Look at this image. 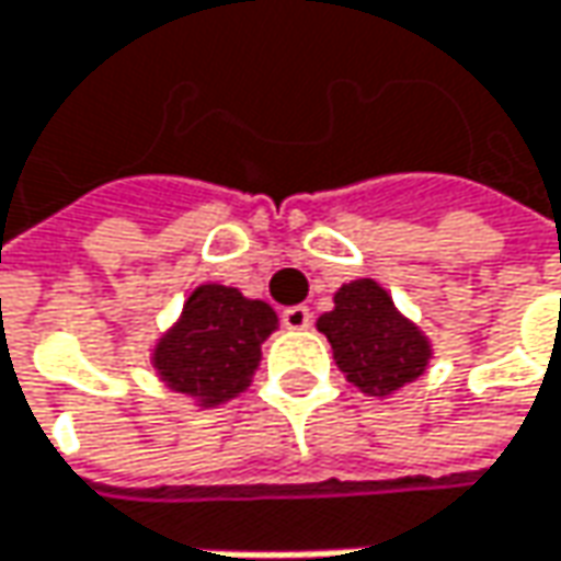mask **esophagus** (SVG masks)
Masks as SVG:
<instances>
[{
  "mask_svg": "<svg viewBox=\"0 0 561 561\" xmlns=\"http://www.w3.org/2000/svg\"><path fill=\"white\" fill-rule=\"evenodd\" d=\"M282 323H285L288 330H308V327H311V308H305V305L285 308V311H282Z\"/></svg>",
  "mask_w": 561,
  "mask_h": 561,
  "instance_id": "esophagus-1",
  "label": "esophagus"
}]
</instances>
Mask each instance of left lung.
Segmentation results:
<instances>
[{
  "label": "left lung",
  "mask_w": 561,
  "mask_h": 561,
  "mask_svg": "<svg viewBox=\"0 0 561 561\" xmlns=\"http://www.w3.org/2000/svg\"><path fill=\"white\" fill-rule=\"evenodd\" d=\"M336 368L368 397H390L425 375L428 336L400 311L375 279H352L333 295V311L317 317Z\"/></svg>",
  "instance_id": "1"
}]
</instances>
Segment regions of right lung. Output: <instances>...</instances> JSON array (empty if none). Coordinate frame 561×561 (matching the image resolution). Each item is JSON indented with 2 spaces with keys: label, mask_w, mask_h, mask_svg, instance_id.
Listing matches in <instances>:
<instances>
[{
  "label": "right lung",
  "mask_w": 561,
  "mask_h": 561,
  "mask_svg": "<svg viewBox=\"0 0 561 561\" xmlns=\"http://www.w3.org/2000/svg\"><path fill=\"white\" fill-rule=\"evenodd\" d=\"M279 330L276 311L231 285H196L174 327L151 348V368L168 390L213 410L244 393L260 368V346Z\"/></svg>",
  "instance_id": "1"
}]
</instances>
